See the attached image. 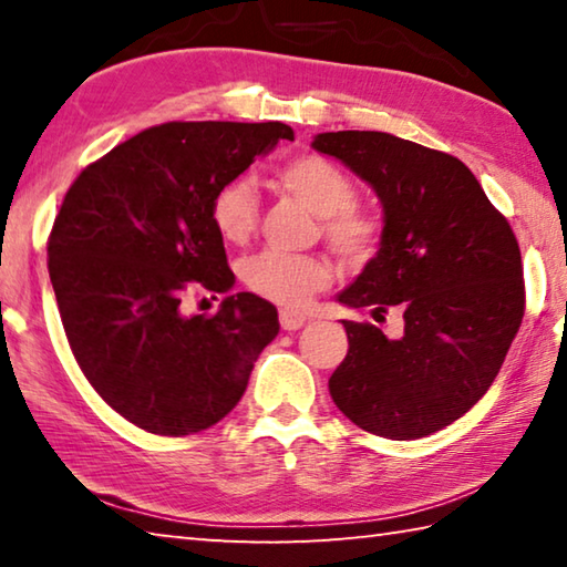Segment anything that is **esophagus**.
<instances>
[{
  "mask_svg": "<svg viewBox=\"0 0 567 567\" xmlns=\"http://www.w3.org/2000/svg\"><path fill=\"white\" fill-rule=\"evenodd\" d=\"M305 322H307V318H305L302 312H297V310H280V324H282V330H287V332L300 330Z\"/></svg>",
  "mask_w": 567,
  "mask_h": 567,
  "instance_id": "1",
  "label": "esophagus"
}]
</instances>
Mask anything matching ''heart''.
<instances>
[{
	"instance_id": "b5f03b06",
	"label": "heart",
	"mask_w": 567,
	"mask_h": 567,
	"mask_svg": "<svg viewBox=\"0 0 567 567\" xmlns=\"http://www.w3.org/2000/svg\"><path fill=\"white\" fill-rule=\"evenodd\" d=\"M275 182L310 213L322 217V235L340 257L362 262L380 245V219L354 207V182L338 162L300 155L275 169ZM260 199L249 179H229L215 192L213 223L229 245H245L257 229ZM243 280L255 295L275 305L300 307L332 280L330 265L315 255H287L265 249L243 262Z\"/></svg>"
}]
</instances>
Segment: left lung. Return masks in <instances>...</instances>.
Returning a JSON list of instances; mask_svg holds the SVG:
<instances>
[{"instance_id": "left-lung-1", "label": "left lung", "mask_w": 567, "mask_h": 567, "mask_svg": "<svg viewBox=\"0 0 567 567\" xmlns=\"http://www.w3.org/2000/svg\"><path fill=\"white\" fill-rule=\"evenodd\" d=\"M312 147L368 182L385 213L380 249L338 300L402 315L398 338L342 320L334 405L390 440L433 435L493 385L525 315L520 247L463 162L388 132H322Z\"/></svg>"}]
</instances>
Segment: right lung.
<instances>
[{
	"mask_svg": "<svg viewBox=\"0 0 567 567\" xmlns=\"http://www.w3.org/2000/svg\"><path fill=\"white\" fill-rule=\"evenodd\" d=\"M280 140H295L282 122L157 124L66 189L47 245L66 340L97 395L147 433L213 427L280 332L275 305L252 292L182 312L189 287L233 290L215 192Z\"/></svg>",
	"mask_w": 567,
	"mask_h": 567,
	"instance_id": "1",
	"label": "right lung"
}]
</instances>
